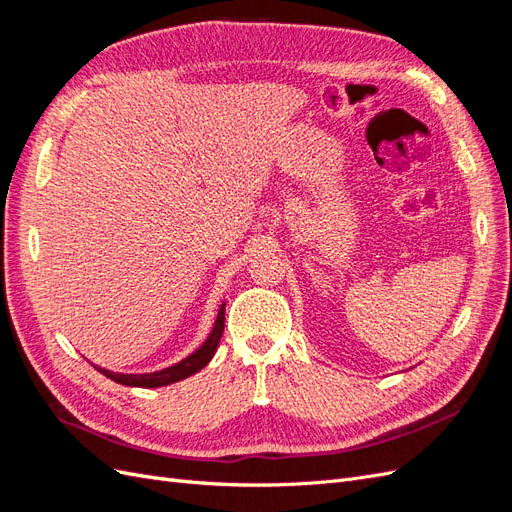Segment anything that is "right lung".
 Masks as SVG:
<instances>
[{
	"label": "right lung",
	"mask_w": 512,
	"mask_h": 512,
	"mask_svg": "<svg viewBox=\"0 0 512 512\" xmlns=\"http://www.w3.org/2000/svg\"><path fill=\"white\" fill-rule=\"evenodd\" d=\"M224 314H226V303L220 305L218 318H215L213 329H211V333H209L205 342L175 365L158 369V371H149V374H119V371H111V369H104V367H98V365H94V367L106 378H111L113 382L123 384V386H138V389H156V386H168L173 382L190 378L192 374H196V371L203 369L213 359L215 350H218L220 337H222V331H224Z\"/></svg>",
	"instance_id": "1"
}]
</instances>
